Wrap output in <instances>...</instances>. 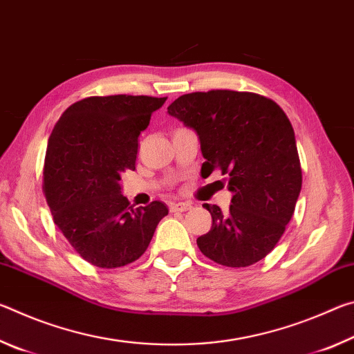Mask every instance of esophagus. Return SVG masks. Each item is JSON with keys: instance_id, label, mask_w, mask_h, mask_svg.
Returning <instances> with one entry per match:
<instances>
[{"instance_id": "esophagus-1", "label": "esophagus", "mask_w": 354, "mask_h": 354, "mask_svg": "<svg viewBox=\"0 0 354 354\" xmlns=\"http://www.w3.org/2000/svg\"><path fill=\"white\" fill-rule=\"evenodd\" d=\"M192 207L190 203H170V211L171 212H185Z\"/></svg>"}]
</instances>
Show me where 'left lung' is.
<instances>
[{"label": "left lung", "instance_id": "obj_1", "mask_svg": "<svg viewBox=\"0 0 354 354\" xmlns=\"http://www.w3.org/2000/svg\"><path fill=\"white\" fill-rule=\"evenodd\" d=\"M169 113L194 128L206 160L201 175L220 170L232 194L226 212L203 205L212 227L196 239L209 259L248 267L277 247L301 190L295 133L273 100L253 92L209 91L179 97Z\"/></svg>", "mask_w": 354, "mask_h": 354}]
</instances>
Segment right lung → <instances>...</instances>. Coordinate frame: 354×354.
<instances>
[{"label": "right lung", "instance_id": "add662e5", "mask_svg": "<svg viewBox=\"0 0 354 354\" xmlns=\"http://www.w3.org/2000/svg\"><path fill=\"white\" fill-rule=\"evenodd\" d=\"M167 98L109 95L76 101L48 139L44 189L53 221L82 259L128 266L145 253L169 209L129 205L120 179L136 170L139 136Z\"/></svg>", "mask_w": 354, "mask_h": 354}]
</instances>
